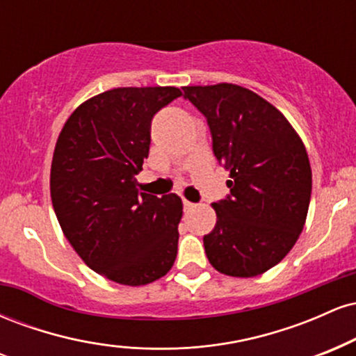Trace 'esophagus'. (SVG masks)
<instances>
[{"label":"esophagus","mask_w":356,"mask_h":356,"mask_svg":"<svg viewBox=\"0 0 356 356\" xmlns=\"http://www.w3.org/2000/svg\"><path fill=\"white\" fill-rule=\"evenodd\" d=\"M182 204H184V209H192V207L195 206V204H192L191 201H187V199H182Z\"/></svg>","instance_id":"34e87169"}]
</instances>
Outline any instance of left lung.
I'll use <instances>...</instances> for the list:
<instances>
[{
    "label": "left lung",
    "mask_w": 356,
    "mask_h": 356,
    "mask_svg": "<svg viewBox=\"0 0 356 356\" xmlns=\"http://www.w3.org/2000/svg\"><path fill=\"white\" fill-rule=\"evenodd\" d=\"M212 134V150L229 170L231 195L214 202L216 226L204 236L212 268L254 277L276 266L303 231L312 167L288 118L263 97L234 83L184 87Z\"/></svg>",
    "instance_id": "1"
}]
</instances>
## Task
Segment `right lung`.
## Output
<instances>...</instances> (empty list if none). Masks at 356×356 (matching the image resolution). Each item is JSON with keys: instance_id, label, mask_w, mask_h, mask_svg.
Instances as JSON below:
<instances>
[{"instance_id": "obj_1", "label": "right lung", "mask_w": 356, "mask_h": 356, "mask_svg": "<svg viewBox=\"0 0 356 356\" xmlns=\"http://www.w3.org/2000/svg\"><path fill=\"white\" fill-rule=\"evenodd\" d=\"M175 87H120L79 105L53 152L50 194L65 238L83 263L125 286L165 276L177 256L182 201L138 192L150 122Z\"/></svg>"}]
</instances>
